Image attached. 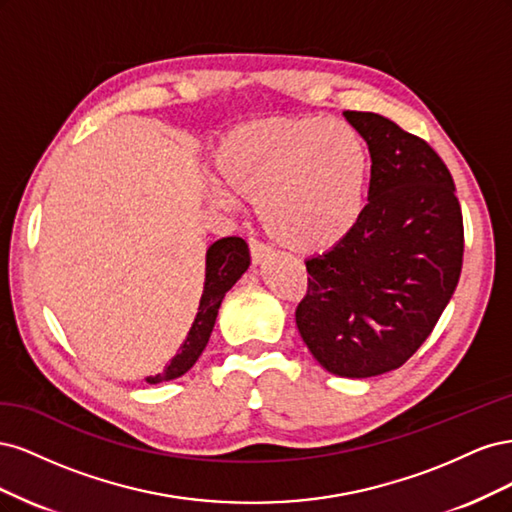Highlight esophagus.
Listing matches in <instances>:
<instances>
[{
  "instance_id": "obj_1",
  "label": "esophagus",
  "mask_w": 512,
  "mask_h": 512,
  "mask_svg": "<svg viewBox=\"0 0 512 512\" xmlns=\"http://www.w3.org/2000/svg\"><path fill=\"white\" fill-rule=\"evenodd\" d=\"M250 252H252L254 265H260V262H265L271 256V247L258 239H250Z\"/></svg>"
}]
</instances>
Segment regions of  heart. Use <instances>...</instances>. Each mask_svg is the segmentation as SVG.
<instances>
[{"instance_id":"1","label":"heart","mask_w":512,"mask_h":512,"mask_svg":"<svg viewBox=\"0 0 512 512\" xmlns=\"http://www.w3.org/2000/svg\"><path fill=\"white\" fill-rule=\"evenodd\" d=\"M213 168L222 190L215 200L256 203L267 235L299 254L331 250L365 209L369 151L344 121L280 117L241 123L220 138Z\"/></svg>"}]
</instances>
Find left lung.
<instances>
[{
    "label": "left lung",
    "instance_id": "left-lung-1",
    "mask_svg": "<svg viewBox=\"0 0 512 512\" xmlns=\"http://www.w3.org/2000/svg\"><path fill=\"white\" fill-rule=\"evenodd\" d=\"M344 117L369 147L367 205L344 241L305 260L294 316L329 374L371 378L404 365L451 301L463 218L453 177L423 138L376 113Z\"/></svg>",
    "mask_w": 512,
    "mask_h": 512
}]
</instances>
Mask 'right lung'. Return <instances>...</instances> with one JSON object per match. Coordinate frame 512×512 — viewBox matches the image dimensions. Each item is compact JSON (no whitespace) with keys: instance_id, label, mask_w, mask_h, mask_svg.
<instances>
[{"instance_id":"obj_1","label":"right lung","mask_w":512,"mask_h":512,"mask_svg":"<svg viewBox=\"0 0 512 512\" xmlns=\"http://www.w3.org/2000/svg\"><path fill=\"white\" fill-rule=\"evenodd\" d=\"M247 267H250V247L241 237H224L209 245L205 256V288L192 329L162 374L147 378L149 384L175 380L198 361L211 337L224 294L237 284Z\"/></svg>"}]
</instances>
